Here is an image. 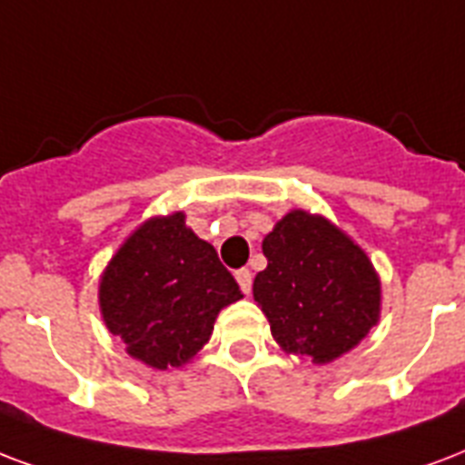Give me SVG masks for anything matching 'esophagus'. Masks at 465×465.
<instances>
[{"instance_id":"obj_1","label":"esophagus","mask_w":465,"mask_h":465,"mask_svg":"<svg viewBox=\"0 0 465 465\" xmlns=\"http://www.w3.org/2000/svg\"><path fill=\"white\" fill-rule=\"evenodd\" d=\"M233 275H236V282H239V288H241V292H243V295H248V292H251V271H248V268H239V271L233 272Z\"/></svg>"}]
</instances>
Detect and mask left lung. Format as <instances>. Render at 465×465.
Here are the masks:
<instances>
[{
  "mask_svg": "<svg viewBox=\"0 0 465 465\" xmlns=\"http://www.w3.org/2000/svg\"><path fill=\"white\" fill-rule=\"evenodd\" d=\"M263 256L253 300L282 351L329 363L378 324L381 278L329 219L292 209L263 239Z\"/></svg>",
  "mask_w": 465,
  "mask_h": 465,
  "instance_id": "1",
  "label": "left lung"
}]
</instances>
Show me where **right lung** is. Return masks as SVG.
Masks as SVG:
<instances>
[{"label": "right lung", "mask_w": 465, "mask_h": 465, "mask_svg": "<svg viewBox=\"0 0 465 465\" xmlns=\"http://www.w3.org/2000/svg\"><path fill=\"white\" fill-rule=\"evenodd\" d=\"M236 280L185 214L148 219L124 241L99 282L106 329L146 366H185L209 341L214 319L241 300Z\"/></svg>", "instance_id": "1"}]
</instances>
